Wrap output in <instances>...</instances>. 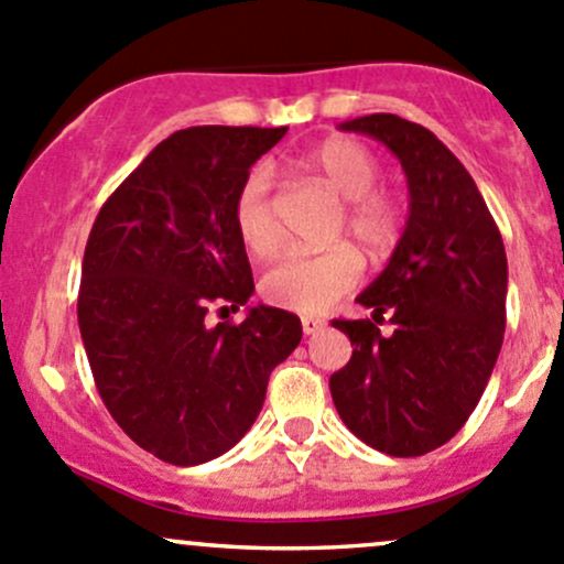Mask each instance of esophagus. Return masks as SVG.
<instances>
[{
  "label": "esophagus",
  "instance_id": "esophagus-1",
  "mask_svg": "<svg viewBox=\"0 0 564 564\" xmlns=\"http://www.w3.org/2000/svg\"><path fill=\"white\" fill-rule=\"evenodd\" d=\"M324 327H327V322H324V318L303 316V333H305V335H318Z\"/></svg>",
  "mask_w": 564,
  "mask_h": 564
}]
</instances>
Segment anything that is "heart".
I'll return each mask as SVG.
<instances>
[{
  "label": "heart",
  "instance_id": "obj_1",
  "mask_svg": "<svg viewBox=\"0 0 564 564\" xmlns=\"http://www.w3.org/2000/svg\"><path fill=\"white\" fill-rule=\"evenodd\" d=\"M305 166L333 193L349 202L340 231H349L371 259H382L401 240L403 207L395 196L377 191L382 166L377 155L360 141L335 139L322 141ZM235 226L240 240L256 256H270L281 246V224L272 202V180L264 166L253 169L235 198ZM360 256L351 246H335L322 253H286L264 272L261 294L270 305L322 314L340 294L360 281Z\"/></svg>",
  "mask_w": 564,
  "mask_h": 564
}]
</instances>
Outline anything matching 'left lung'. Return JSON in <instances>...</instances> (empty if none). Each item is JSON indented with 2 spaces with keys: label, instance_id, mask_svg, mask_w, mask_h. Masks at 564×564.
<instances>
[{
  "label": "left lung",
  "instance_id": "left-lung-1",
  "mask_svg": "<svg viewBox=\"0 0 564 564\" xmlns=\"http://www.w3.org/2000/svg\"><path fill=\"white\" fill-rule=\"evenodd\" d=\"M340 130L382 141L401 161L409 220L382 275L357 297L371 318H335L351 360L329 377L346 429L373 451L414 458L469 420L505 338L508 256L460 161L429 128L371 113ZM388 317L390 334L378 324Z\"/></svg>",
  "mask_w": 564,
  "mask_h": 564
}]
</instances>
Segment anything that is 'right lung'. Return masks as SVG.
<instances>
[{
  "label": "right lung",
  "instance_id": "obj_1",
  "mask_svg": "<svg viewBox=\"0 0 564 564\" xmlns=\"http://www.w3.org/2000/svg\"><path fill=\"white\" fill-rule=\"evenodd\" d=\"M286 128L176 130L108 196L89 231L78 329L119 429L174 466L224 456L259 417L267 382L303 338L294 314L253 294L235 198ZM220 308V311H224Z\"/></svg>",
  "mask_w": 564,
  "mask_h": 564
}]
</instances>
